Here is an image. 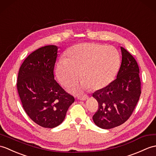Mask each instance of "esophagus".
<instances>
[{"instance_id": "1", "label": "esophagus", "mask_w": 156, "mask_h": 156, "mask_svg": "<svg viewBox=\"0 0 156 156\" xmlns=\"http://www.w3.org/2000/svg\"><path fill=\"white\" fill-rule=\"evenodd\" d=\"M88 96L87 95H84V96H78V98L80 100H82V101H85L86 100L88 99Z\"/></svg>"}]
</instances>
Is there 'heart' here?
<instances>
[{"mask_svg": "<svg viewBox=\"0 0 156 156\" xmlns=\"http://www.w3.org/2000/svg\"><path fill=\"white\" fill-rule=\"evenodd\" d=\"M119 54L112 46H105L93 42H86L71 47L64 60L56 66V75L63 86L74 84L80 77V88L98 90L104 88L112 80L118 71ZM74 92L78 88L72 89Z\"/></svg>", "mask_w": 156, "mask_h": 156, "instance_id": "b5f03b06", "label": "heart"}]
</instances>
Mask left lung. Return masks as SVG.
Returning a JSON list of instances; mask_svg holds the SVG:
<instances>
[{
	"label": "left lung",
	"instance_id": "obj_1",
	"mask_svg": "<svg viewBox=\"0 0 156 156\" xmlns=\"http://www.w3.org/2000/svg\"><path fill=\"white\" fill-rule=\"evenodd\" d=\"M122 64L117 78L92 96L98 101V109L93 115L96 125L111 129L124 124L131 116L140 99V69L134 58L121 47Z\"/></svg>",
	"mask_w": 156,
	"mask_h": 156
}]
</instances>
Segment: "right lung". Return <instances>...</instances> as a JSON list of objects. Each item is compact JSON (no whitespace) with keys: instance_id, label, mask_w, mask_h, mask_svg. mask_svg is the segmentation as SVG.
Listing matches in <instances>:
<instances>
[{"instance_id":"add662e5","label":"right lung","mask_w":156,"mask_h":156,"mask_svg":"<svg viewBox=\"0 0 156 156\" xmlns=\"http://www.w3.org/2000/svg\"><path fill=\"white\" fill-rule=\"evenodd\" d=\"M58 47H41L28 56L22 64L17 90L24 111L32 121L43 128L59 126L74 98L55 80L54 68Z\"/></svg>"}]
</instances>
